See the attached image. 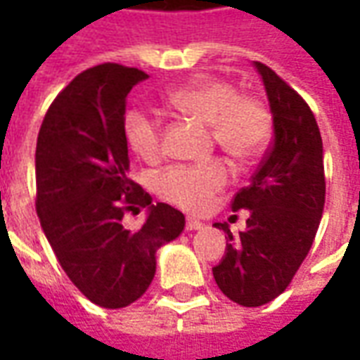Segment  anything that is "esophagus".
<instances>
[{"instance_id":"34e87169","label":"esophagus","mask_w":360,"mask_h":360,"mask_svg":"<svg viewBox=\"0 0 360 360\" xmlns=\"http://www.w3.org/2000/svg\"><path fill=\"white\" fill-rule=\"evenodd\" d=\"M204 224L198 218H187V229L188 231H198V229H202Z\"/></svg>"}]
</instances>
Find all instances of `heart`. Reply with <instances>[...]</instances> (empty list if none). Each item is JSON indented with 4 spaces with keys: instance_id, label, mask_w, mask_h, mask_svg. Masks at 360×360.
I'll return each mask as SVG.
<instances>
[{
    "instance_id": "1",
    "label": "heart",
    "mask_w": 360,
    "mask_h": 360,
    "mask_svg": "<svg viewBox=\"0 0 360 360\" xmlns=\"http://www.w3.org/2000/svg\"><path fill=\"white\" fill-rule=\"evenodd\" d=\"M169 103L181 113L210 127L214 142L239 162L257 158L270 139V113L257 98L239 96L233 84L216 79L195 81L175 90ZM129 148L144 162L162 152V123L146 110H133L125 117ZM229 169L212 160L200 165H172L158 175L156 188L165 200L187 210H202L212 196L226 187Z\"/></svg>"
}]
</instances>
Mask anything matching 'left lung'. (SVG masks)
<instances>
[{"instance_id": "1", "label": "left lung", "mask_w": 360, "mask_h": 360, "mask_svg": "<svg viewBox=\"0 0 360 360\" xmlns=\"http://www.w3.org/2000/svg\"><path fill=\"white\" fill-rule=\"evenodd\" d=\"M270 103L274 141L257 173L233 200L249 210L239 235L227 224L226 255L212 268L221 293L243 307H262L285 291L309 255L326 200L324 148L312 111L270 67L255 61Z\"/></svg>"}]
</instances>
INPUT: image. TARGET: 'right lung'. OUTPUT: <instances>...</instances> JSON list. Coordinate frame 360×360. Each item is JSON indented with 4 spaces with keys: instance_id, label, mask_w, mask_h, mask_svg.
Listing matches in <instances>:
<instances>
[{
    "instance_id": "add662e5",
    "label": "right lung",
    "mask_w": 360,
    "mask_h": 360,
    "mask_svg": "<svg viewBox=\"0 0 360 360\" xmlns=\"http://www.w3.org/2000/svg\"><path fill=\"white\" fill-rule=\"evenodd\" d=\"M148 75L103 63L75 77L53 100L36 142V212L59 264L103 309L141 299L156 252L185 229V216L129 179L125 100ZM147 210L139 230L127 211Z\"/></svg>"
}]
</instances>
